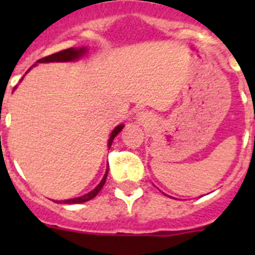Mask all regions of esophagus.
<instances>
[{"label":"esophagus","instance_id":"esophagus-1","mask_svg":"<svg viewBox=\"0 0 255 255\" xmlns=\"http://www.w3.org/2000/svg\"><path fill=\"white\" fill-rule=\"evenodd\" d=\"M147 116V114H145V112H140V114H139V117H145Z\"/></svg>","mask_w":255,"mask_h":255}]
</instances>
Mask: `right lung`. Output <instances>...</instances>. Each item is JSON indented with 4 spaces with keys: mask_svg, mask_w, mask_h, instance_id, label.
Here are the masks:
<instances>
[{
    "mask_svg": "<svg viewBox=\"0 0 255 255\" xmlns=\"http://www.w3.org/2000/svg\"><path fill=\"white\" fill-rule=\"evenodd\" d=\"M85 52H87V47H82V48H67V49H64V51L57 52V53H53V55H51V56H47V57L40 58V60H38L37 62H70V61L79 60V58L82 57V56H84ZM123 128H124V125H119V126H116L114 130H112L111 136H110V139H108V144H107L108 148L111 147L112 140H114L115 136H116V135L119 134L121 130H123ZM107 175H108V168H107V171H106L102 181H101L100 184L96 186V189H93V190L89 191L88 194L83 195V197L62 200V203H65V204L84 203V202H88V200L93 199V198L96 197L98 193H100L101 189L103 188V185H105L106 179H107Z\"/></svg>",
    "mask_w": 255,
    "mask_h": 255,
    "instance_id": "add662e5",
    "label": "right lung"
}]
</instances>
